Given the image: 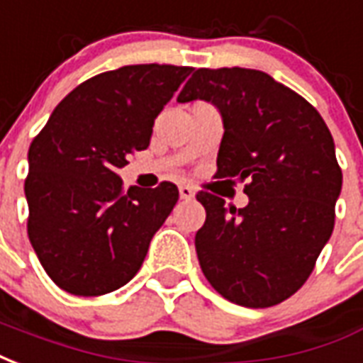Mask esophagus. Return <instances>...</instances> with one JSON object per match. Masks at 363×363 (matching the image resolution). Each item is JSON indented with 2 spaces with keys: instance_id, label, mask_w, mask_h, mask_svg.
<instances>
[{
  "instance_id": "obj_1",
  "label": "esophagus",
  "mask_w": 363,
  "mask_h": 363,
  "mask_svg": "<svg viewBox=\"0 0 363 363\" xmlns=\"http://www.w3.org/2000/svg\"><path fill=\"white\" fill-rule=\"evenodd\" d=\"M179 194H181L182 200H192V198H194V190H192V186H189V184H181V186H179Z\"/></svg>"
}]
</instances>
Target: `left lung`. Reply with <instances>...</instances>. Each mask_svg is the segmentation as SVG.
Returning a JSON list of instances; mask_svg holds the SVG:
<instances>
[{
    "label": "left lung",
    "instance_id": "obj_1",
    "mask_svg": "<svg viewBox=\"0 0 363 363\" xmlns=\"http://www.w3.org/2000/svg\"><path fill=\"white\" fill-rule=\"evenodd\" d=\"M206 99L223 115L216 179L248 181V206L200 190L206 223L196 254L209 284L246 308L281 304L308 281L335 227L342 171L318 109L267 72L198 69L177 101Z\"/></svg>",
    "mask_w": 363,
    "mask_h": 363
}]
</instances>
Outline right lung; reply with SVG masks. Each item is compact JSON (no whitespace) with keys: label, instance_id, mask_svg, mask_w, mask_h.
<instances>
[{"label":"right lung","instance_id":"obj_1","mask_svg":"<svg viewBox=\"0 0 363 363\" xmlns=\"http://www.w3.org/2000/svg\"><path fill=\"white\" fill-rule=\"evenodd\" d=\"M192 67L127 65L61 99L28 150V238L59 289L101 296L138 273L155 230L179 200L163 181L125 190L117 169L150 146L152 127Z\"/></svg>","mask_w":363,"mask_h":363}]
</instances>
